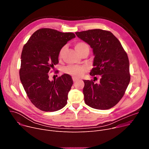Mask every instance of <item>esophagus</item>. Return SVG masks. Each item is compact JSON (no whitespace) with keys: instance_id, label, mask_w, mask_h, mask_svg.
Instances as JSON below:
<instances>
[{"instance_id":"obj_1","label":"esophagus","mask_w":149,"mask_h":149,"mask_svg":"<svg viewBox=\"0 0 149 149\" xmlns=\"http://www.w3.org/2000/svg\"><path fill=\"white\" fill-rule=\"evenodd\" d=\"M72 80H73V81L75 82L77 81L78 80V79L77 78H75V77H72Z\"/></svg>"}]
</instances>
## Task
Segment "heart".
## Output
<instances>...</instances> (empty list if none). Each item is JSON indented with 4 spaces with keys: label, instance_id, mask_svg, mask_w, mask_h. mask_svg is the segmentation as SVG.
Instances as JSON below:
<instances>
[{
    "label": "heart",
    "instance_id": "1",
    "mask_svg": "<svg viewBox=\"0 0 149 149\" xmlns=\"http://www.w3.org/2000/svg\"><path fill=\"white\" fill-rule=\"evenodd\" d=\"M74 47L76 51L79 54H82L83 52L86 51H89V49H90L88 45L83 41H79L77 42V43L75 44ZM65 48H66V47L63 46L60 49L58 54V56L59 58H62L63 53H64ZM62 71L64 73L70 75L74 77H81L85 72L87 71V68L85 67H82V66L70 65L68 66H67L63 68Z\"/></svg>",
    "mask_w": 149,
    "mask_h": 149
}]
</instances>
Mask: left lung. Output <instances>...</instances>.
Listing matches in <instances>:
<instances>
[{
    "instance_id": "obj_1",
    "label": "left lung",
    "mask_w": 149,
    "mask_h": 149,
    "mask_svg": "<svg viewBox=\"0 0 149 149\" xmlns=\"http://www.w3.org/2000/svg\"><path fill=\"white\" fill-rule=\"evenodd\" d=\"M75 34L93 48L95 57L90 75L101 77L98 84L94 80H84V101L93 109H110L123 98L130 82L128 56L110 31L95 29Z\"/></svg>"
}]
</instances>
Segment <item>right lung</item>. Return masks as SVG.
<instances>
[{"label":"right lung","mask_w":149,"mask_h":149,"mask_svg":"<svg viewBox=\"0 0 149 149\" xmlns=\"http://www.w3.org/2000/svg\"><path fill=\"white\" fill-rule=\"evenodd\" d=\"M75 37L74 33H63L50 28L35 31L23 47L19 75L31 102L38 109L53 112L64 107L73 84L67 74L54 81L49 74L58 64L60 49Z\"/></svg>","instance_id":"1"}]
</instances>
